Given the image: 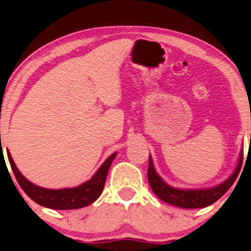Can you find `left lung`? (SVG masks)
<instances>
[{
	"label": "left lung",
	"mask_w": 251,
	"mask_h": 251,
	"mask_svg": "<svg viewBox=\"0 0 251 251\" xmlns=\"http://www.w3.org/2000/svg\"><path fill=\"white\" fill-rule=\"evenodd\" d=\"M242 161L243 151H240L239 160H238L234 173L226 181L219 184V186L204 189H179L174 188V187L169 186L165 181H163V178L156 174L153 165V160H151V156L149 155V186H151V188L153 189V192L159 199H161L165 203L174 205V206L183 207V209H198V207L209 206V205L214 204L215 201H219L231 188V186L233 184L235 178H237L238 174H239L240 168H242Z\"/></svg>",
	"instance_id": "obj_1"
}]
</instances>
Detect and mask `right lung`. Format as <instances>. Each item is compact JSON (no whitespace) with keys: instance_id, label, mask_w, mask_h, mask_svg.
Wrapping results in <instances>:
<instances>
[{"instance_id":"right-lung-1","label":"right lung","mask_w":251,"mask_h":251,"mask_svg":"<svg viewBox=\"0 0 251 251\" xmlns=\"http://www.w3.org/2000/svg\"><path fill=\"white\" fill-rule=\"evenodd\" d=\"M7 154H8L9 164H11V168L13 170L18 183L22 187L23 191L27 194V197L41 206L54 210L80 209V207H85L97 201L98 197L102 194L108 171H109L111 163L116 155V153L111 154L109 158L102 164V166L98 169L97 173L93 175L92 178L85 183L80 184V186L74 187V188L48 189L36 186V184L31 183L29 179L25 178L22 173L18 170L13 159H12L11 153L7 151Z\"/></svg>"}]
</instances>
